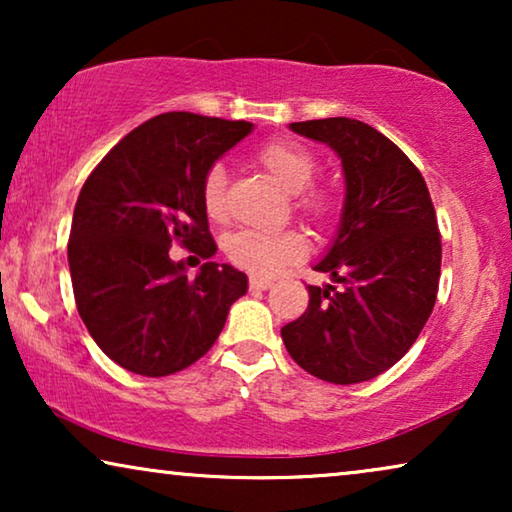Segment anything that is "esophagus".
<instances>
[{
  "label": "esophagus",
  "mask_w": 512,
  "mask_h": 512,
  "mask_svg": "<svg viewBox=\"0 0 512 512\" xmlns=\"http://www.w3.org/2000/svg\"><path fill=\"white\" fill-rule=\"evenodd\" d=\"M272 286L270 279H263V277H249V289L251 291H268Z\"/></svg>",
  "instance_id": "esophagus-1"
}]
</instances>
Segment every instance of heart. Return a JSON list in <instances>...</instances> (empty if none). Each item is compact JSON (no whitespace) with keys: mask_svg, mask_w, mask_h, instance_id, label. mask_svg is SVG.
Masks as SVG:
<instances>
[{"mask_svg":"<svg viewBox=\"0 0 512 512\" xmlns=\"http://www.w3.org/2000/svg\"><path fill=\"white\" fill-rule=\"evenodd\" d=\"M265 170L275 177L289 193H296V209L314 223L331 221L338 212V200L331 191H310L317 160L305 149L289 142H270L258 151ZM226 170L221 165L209 167L202 181V205L209 219H226ZM223 249L237 268H244L256 275H272L282 265L303 258L307 244L305 237L296 230H279V233H261V230H237L228 235Z\"/></svg>","mask_w":512,"mask_h":512,"instance_id":"heart-1","label":"heart"}]
</instances>
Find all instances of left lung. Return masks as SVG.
I'll use <instances>...</instances> for the list:
<instances>
[{
  "instance_id": "left-lung-1",
  "label": "left lung",
  "mask_w": 512,
  "mask_h": 512,
  "mask_svg": "<svg viewBox=\"0 0 512 512\" xmlns=\"http://www.w3.org/2000/svg\"><path fill=\"white\" fill-rule=\"evenodd\" d=\"M338 153L345 202L314 265L333 284L307 286L303 317L282 328L286 352L333 384L373 380L408 354L436 305L440 233L429 188L398 146L354 118L291 123Z\"/></svg>"
}]
</instances>
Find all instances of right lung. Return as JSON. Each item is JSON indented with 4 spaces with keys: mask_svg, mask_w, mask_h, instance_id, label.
Returning a JSON list of instances; mask_svg holds the SVG:
<instances>
[{
    "mask_svg": "<svg viewBox=\"0 0 512 512\" xmlns=\"http://www.w3.org/2000/svg\"><path fill=\"white\" fill-rule=\"evenodd\" d=\"M254 123L170 111L125 135L83 184L67 261L76 310L97 347L135 375L179 373L205 356L249 279L214 263L202 181ZM208 263L188 280L169 247Z\"/></svg>",
    "mask_w": 512,
    "mask_h": 512,
    "instance_id": "obj_1",
    "label": "right lung"
}]
</instances>
